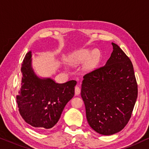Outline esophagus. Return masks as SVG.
<instances>
[{
	"instance_id": "34e87169",
	"label": "esophagus",
	"mask_w": 149,
	"mask_h": 149,
	"mask_svg": "<svg viewBox=\"0 0 149 149\" xmlns=\"http://www.w3.org/2000/svg\"><path fill=\"white\" fill-rule=\"evenodd\" d=\"M80 91H81V89L79 86H76L75 87V94L76 95H79L80 93Z\"/></svg>"
}]
</instances>
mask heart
I'll use <instances>...</instances> for the list:
<instances>
[{
    "instance_id": "obj_1",
    "label": "heart",
    "mask_w": 149,
    "mask_h": 149,
    "mask_svg": "<svg viewBox=\"0 0 149 149\" xmlns=\"http://www.w3.org/2000/svg\"><path fill=\"white\" fill-rule=\"evenodd\" d=\"M100 57V54L96 50L90 52L88 49H82L74 53L69 57V63L71 65L80 64L87 60V67H92Z\"/></svg>"
}]
</instances>
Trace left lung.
I'll use <instances>...</instances> for the list:
<instances>
[{
	"mask_svg": "<svg viewBox=\"0 0 149 149\" xmlns=\"http://www.w3.org/2000/svg\"><path fill=\"white\" fill-rule=\"evenodd\" d=\"M105 66L83 77L81 97L87 121L98 134L110 136L130 120L138 97L132 61L116 43Z\"/></svg>",
	"mask_w": 149,
	"mask_h": 149,
	"instance_id": "1",
	"label": "left lung"
}]
</instances>
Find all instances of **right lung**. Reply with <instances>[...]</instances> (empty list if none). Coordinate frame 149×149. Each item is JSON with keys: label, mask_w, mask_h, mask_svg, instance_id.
<instances>
[{"label": "right lung", "mask_w": 149, "mask_h": 149, "mask_svg": "<svg viewBox=\"0 0 149 149\" xmlns=\"http://www.w3.org/2000/svg\"><path fill=\"white\" fill-rule=\"evenodd\" d=\"M31 51L21 67V88L16 102L26 123L39 130H48L58 121L65 106L73 97L76 80L58 84L52 79L40 78L32 67Z\"/></svg>", "instance_id": "obj_1"}]
</instances>
